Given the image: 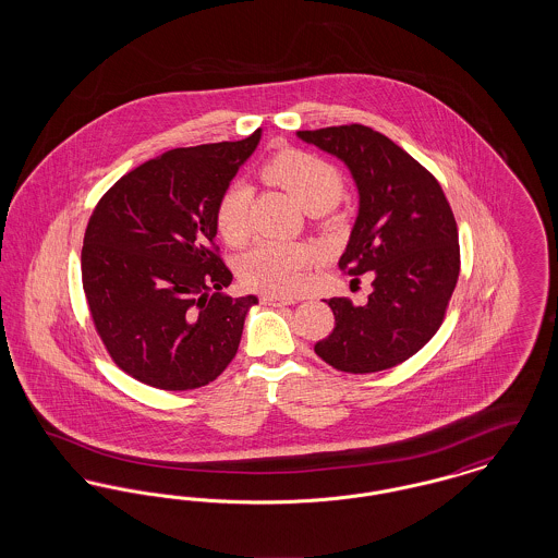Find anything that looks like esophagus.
Here are the masks:
<instances>
[{
  "mask_svg": "<svg viewBox=\"0 0 558 558\" xmlns=\"http://www.w3.org/2000/svg\"><path fill=\"white\" fill-rule=\"evenodd\" d=\"M262 303L264 305H271V307H282V305H292L296 301L294 299H287V296H278V294H264Z\"/></svg>",
  "mask_w": 558,
  "mask_h": 558,
  "instance_id": "obj_1",
  "label": "esophagus"
}]
</instances>
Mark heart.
I'll list each match as a JSON object with an SVG mask.
<instances>
[{
	"label": "heart",
	"mask_w": 558,
	"mask_h": 558,
	"mask_svg": "<svg viewBox=\"0 0 558 558\" xmlns=\"http://www.w3.org/2000/svg\"><path fill=\"white\" fill-rule=\"evenodd\" d=\"M264 180L287 190L310 213L332 209L343 192V173L318 155L287 148L276 153L262 169ZM215 228L230 246H242L253 234L251 190L244 184L226 187L215 205ZM314 253L294 242L259 240L240 262V280L253 291L292 294L305 284V269Z\"/></svg>",
	"instance_id": "obj_1"
}]
</instances>
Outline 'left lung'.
<instances>
[{"label": "left lung", "mask_w": 558, "mask_h": 558, "mask_svg": "<svg viewBox=\"0 0 558 558\" xmlns=\"http://www.w3.org/2000/svg\"><path fill=\"white\" fill-rule=\"evenodd\" d=\"M339 157L360 190V213L341 271H371L368 303L328 299L332 332L314 345L349 374L393 368L433 339L460 276L458 226L435 175L387 135L351 123L296 133Z\"/></svg>", "instance_id": "left-lung-1"}]
</instances>
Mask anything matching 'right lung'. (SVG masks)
<instances>
[{"label": "right lung", "instance_id": "1", "mask_svg": "<svg viewBox=\"0 0 558 558\" xmlns=\"http://www.w3.org/2000/svg\"><path fill=\"white\" fill-rule=\"evenodd\" d=\"M262 130L173 148L108 187L87 221L81 280L108 355L162 391L209 385L239 351L257 296L221 294L232 271L215 244V205Z\"/></svg>", "mask_w": 558, "mask_h": 558}]
</instances>
